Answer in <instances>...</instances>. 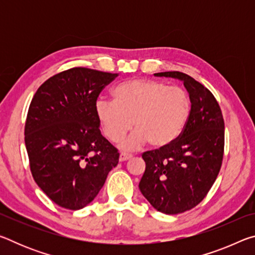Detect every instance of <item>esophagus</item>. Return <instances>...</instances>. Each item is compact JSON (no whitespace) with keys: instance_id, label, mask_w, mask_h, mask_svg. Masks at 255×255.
<instances>
[{"instance_id":"esophagus-1","label":"esophagus","mask_w":255,"mask_h":255,"mask_svg":"<svg viewBox=\"0 0 255 255\" xmlns=\"http://www.w3.org/2000/svg\"><path fill=\"white\" fill-rule=\"evenodd\" d=\"M131 157H132L131 154H128V153H120L119 161H120V162H124V161H127V159L131 158Z\"/></svg>"}]
</instances>
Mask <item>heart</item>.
<instances>
[{
  "label": "heart",
  "mask_w": 255,
  "mask_h": 255,
  "mask_svg": "<svg viewBox=\"0 0 255 255\" xmlns=\"http://www.w3.org/2000/svg\"><path fill=\"white\" fill-rule=\"evenodd\" d=\"M112 94L114 101H97L96 114L112 143L122 140L132 124L135 131L123 144L126 149H137L146 143L153 148L171 145L183 131L191 112L189 94L161 81H126Z\"/></svg>",
  "instance_id": "heart-1"
}]
</instances>
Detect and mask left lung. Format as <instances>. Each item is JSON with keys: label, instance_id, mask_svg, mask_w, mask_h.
I'll list each match as a JSON object with an SVG mask.
<instances>
[{"label": "left lung", "instance_id": "left-lung-1", "mask_svg": "<svg viewBox=\"0 0 255 255\" xmlns=\"http://www.w3.org/2000/svg\"><path fill=\"white\" fill-rule=\"evenodd\" d=\"M156 76L183 81L191 112L183 131L166 147L144 152L146 169L139 182L143 196L155 209L176 215L205 199L221 171L225 124L217 100L208 89L182 72Z\"/></svg>", "mask_w": 255, "mask_h": 255}]
</instances>
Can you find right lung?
I'll list each match as a JSON object with an SVG mask.
<instances>
[{
  "label": "right lung",
  "instance_id": "obj_1",
  "mask_svg": "<svg viewBox=\"0 0 255 255\" xmlns=\"http://www.w3.org/2000/svg\"><path fill=\"white\" fill-rule=\"evenodd\" d=\"M117 73L73 67L42 83L29 106L24 143L30 171L56 205H89L117 166L118 149L101 135L98 97Z\"/></svg>",
  "mask_w": 255,
  "mask_h": 255
}]
</instances>
